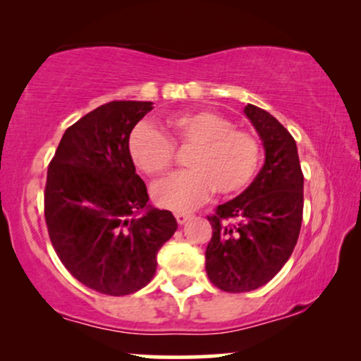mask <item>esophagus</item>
Instances as JSON below:
<instances>
[{
	"label": "esophagus",
	"instance_id": "esophagus-1",
	"mask_svg": "<svg viewBox=\"0 0 361 361\" xmlns=\"http://www.w3.org/2000/svg\"><path fill=\"white\" fill-rule=\"evenodd\" d=\"M190 216H192V215H190V214H185V212H177V214H176V220H177V224H179V225H184L185 221L190 219Z\"/></svg>",
	"mask_w": 361,
	"mask_h": 361
}]
</instances>
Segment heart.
<instances>
[{
	"mask_svg": "<svg viewBox=\"0 0 361 361\" xmlns=\"http://www.w3.org/2000/svg\"><path fill=\"white\" fill-rule=\"evenodd\" d=\"M166 125L173 145L192 151L185 157L189 171L154 185L157 205L174 212L194 210L214 190L236 195L253 180L259 166V142L248 131L235 130L226 118L207 110L171 116ZM171 142L156 128L141 123L128 137V152L137 169L161 177L174 161Z\"/></svg>",
	"mask_w": 361,
	"mask_h": 361,
	"instance_id": "heart-1",
	"label": "heart"
}]
</instances>
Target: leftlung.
Instances as JSON below:
<instances>
[{"instance_id": "obj_1", "label": "left lung", "mask_w": 361, "mask_h": 361, "mask_svg": "<svg viewBox=\"0 0 361 361\" xmlns=\"http://www.w3.org/2000/svg\"><path fill=\"white\" fill-rule=\"evenodd\" d=\"M245 116L258 133L264 164L238 197L209 216L212 240L205 271L226 293H248L269 283L293 255L304 209V176L290 133L255 105Z\"/></svg>"}]
</instances>
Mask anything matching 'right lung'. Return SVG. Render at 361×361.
Listing matches in <instances>:
<instances>
[{
    "label": "right lung",
    "instance_id": "add662e5",
    "mask_svg": "<svg viewBox=\"0 0 361 361\" xmlns=\"http://www.w3.org/2000/svg\"><path fill=\"white\" fill-rule=\"evenodd\" d=\"M152 102H110L63 133L47 169L44 215L62 264L97 293L126 295L149 284L157 251L177 230L147 204L128 137Z\"/></svg>",
    "mask_w": 361,
    "mask_h": 361
}]
</instances>
